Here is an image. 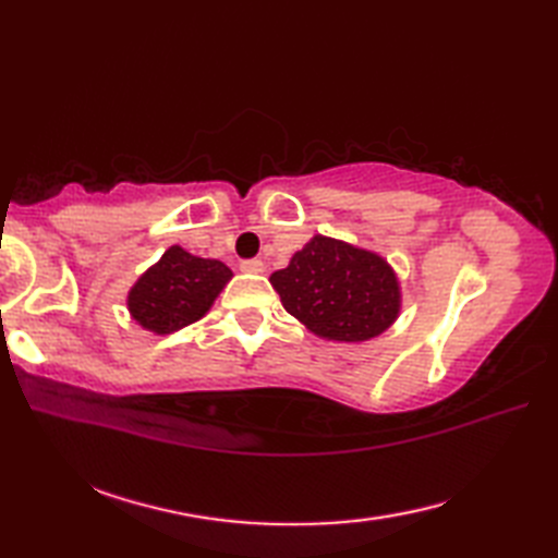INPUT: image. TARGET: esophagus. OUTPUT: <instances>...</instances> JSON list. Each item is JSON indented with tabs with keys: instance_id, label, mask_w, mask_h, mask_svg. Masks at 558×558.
Returning <instances> with one entry per match:
<instances>
[{
	"instance_id": "1",
	"label": "esophagus",
	"mask_w": 558,
	"mask_h": 558,
	"mask_svg": "<svg viewBox=\"0 0 558 558\" xmlns=\"http://www.w3.org/2000/svg\"><path fill=\"white\" fill-rule=\"evenodd\" d=\"M242 272H252V276H258V272H264V260L260 258H248V260H242Z\"/></svg>"
}]
</instances>
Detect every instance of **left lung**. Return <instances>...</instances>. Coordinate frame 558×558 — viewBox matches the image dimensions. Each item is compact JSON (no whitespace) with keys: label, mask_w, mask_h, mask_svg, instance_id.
Listing matches in <instances>:
<instances>
[{"label":"left lung","mask_w":558,"mask_h":558,"mask_svg":"<svg viewBox=\"0 0 558 558\" xmlns=\"http://www.w3.org/2000/svg\"><path fill=\"white\" fill-rule=\"evenodd\" d=\"M286 312L322 340L364 342L398 322L402 290L388 260L357 244L314 234L270 276Z\"/></svg>","instance_id":"left-lung-1"}]
</instances>
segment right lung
<instances>
[{"label": "right lung", "instance_id": "add662e5", "mask_svg": "<svg viewBox=\"0 0 558 558\" xmlns=\"http://www.w3.org/2000/svg\"><path fill=\"white\" fill-rule=\"evenodd\" d=\"M232 270L218 258H201L172 244L126 292L132 322L156 336H170L204 318Z\"/></svg>", "mask_w": 558, "mask_h": 558}]
</instances>
